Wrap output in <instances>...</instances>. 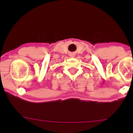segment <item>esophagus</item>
I'll use <instances>...</instances> for the list:
<instances>
[{"instance_id":"34e87169","label":"esophagus","mask_w":133,"mask_h":133,"mask_svg":"<svg viewBox=\"0 0 133 133\" xmlns=\"http://www.w3.org/2000/svg\"><path fill=\"white\" fill-rule=\"evenodd\" d=\"M69 56H70V57H74V56H75V55H74V54H72V53H71V54H69Z\"/></svg>"}]
</instances>
